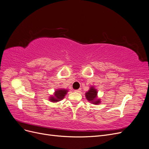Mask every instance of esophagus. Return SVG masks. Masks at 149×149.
Returning <instances> with one entry per match:
<instances>
[{
  "label": "esophagus",
  "mask_w": 149,
  "mask_h": 149,
  "mask_svg": "<svg viewBox=\"0 0 149 149\" xmlns=\"http://www.w3.org/2000/svg\"><path fill=\"white\" fill-rule=\"evenodd\" d=\"M81 88H79V89H77V90H75V91H74V92H75L79 93V92H81Z\"/></svg>",
  "instance_id": "obj_1"
}]
</instances>
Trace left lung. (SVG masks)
I'll list each match as a JSON object with an SVG mask.
<instances>
[{
	"label": "left lung",
	"mask_w": 149,
	"mask_h": 149,
	"mask_svg": "<svg viewBox=\"0 0 149 149\" xmlns=\"http://www.w3.org/2000/svg\"><path fill=\"white\" fill-rule=\"evenodd\" d=\"M97 90L94 87L92 86L89 91L86 93V97L89 102L94 104H98L100 103V99L97 98Z\"/></svg>",
	"instance_id": "1"
}]
</instances>
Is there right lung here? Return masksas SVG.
Returning a JSON list of instances; mask_svg holds the SVG:
<instances>
[{
  "instance_id": "add662e5",
  "label": "right lung",
  "mask_w": 149,
  "mask_h": 149,
  "mask_svg": "<svg viewBox=\"0 0 149 149\" xmlns=\"http://www.w3.org/2000/svg\"><path fill=\"white\" fill-rule=\"evenodd\" d=\"M68 92V91L66 89L64 88H61V89H57V91H55L54 95H52L49 97V100L51 102L53 103H56L59 102V101H61L65 97V95H66Z\"/></svg>"
}]
</instances>
